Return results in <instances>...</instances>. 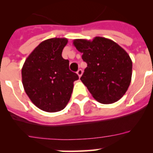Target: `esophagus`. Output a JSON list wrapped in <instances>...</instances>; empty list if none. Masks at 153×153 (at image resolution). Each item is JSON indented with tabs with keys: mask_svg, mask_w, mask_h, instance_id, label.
<instances>
[{
	"mask_svg": "<svg viewBox=\"0 0 153 153\" xmlns=\"http://www.w3.org/2000/svg\"><path fill=\"white\" fill-rule=\"evenodd\" d=\"M77 74H78V76H79V78H81V75H82V74H83V70L82 69H78V72H77Z\"/></svg>",
	"mask_w": 153,
	"mask_h": 153,
	"instance_id": "esophagus-1",
	"label": "esophagus"
}]
</instances>
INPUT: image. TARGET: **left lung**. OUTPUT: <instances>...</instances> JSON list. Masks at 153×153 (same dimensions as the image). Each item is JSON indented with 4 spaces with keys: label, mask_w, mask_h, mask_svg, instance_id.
<instances>
[{
    "label": "left lung",
    "mask_w": 153,
    "mask_h": 153,
    "mask_svg": "<svg viewBox=\"0 0 153 153\" xmlns=\"http://www.w3.org/2000/svg\"><path fill=\"white\" fill-rule=\"evenodd\" d=\"M73 45L83 53L87 67L81 81L101 104L121 99L129 88L132 62L127 52L113 41L103 37L93 40L75 39Z\"/></svg>",
    "instance_id": "obj_1"
}]
</instances>
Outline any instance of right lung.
<instances>
[{
    "label": "right lung",
    "instance_id": "obj_1",
    "mask_svg": "<svg viewBox=\"0 0 153 153\" xmlns=\"http://www.w3.org/2000/svg\"><path fill=\"white\" fill-rule=\"evenodd\" d=\"M67 38L42 41L27 57L21 75L24 90L40 109L55 112L64 109L71 98L78 75L69 70V61L62 58Z\"/></svg>",
    "mask_w": 153,
    "mask_h": 153
}]
</instances>
